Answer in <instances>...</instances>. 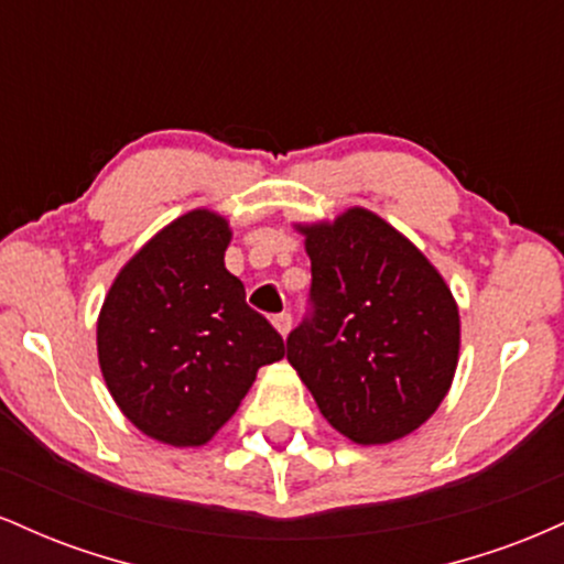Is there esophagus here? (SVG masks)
I'll list each match as a JSON object with an SVG mask.
<instances>
[{
	"mask_svg": "<svg viewBox=\"0 0 564 564\" xmlns=\"http://www.w3.org/2000/svg\"><path fill=\"white\" fill-rule=\"evenodd\" d=\"M273 326H275V332L281 334L283 339H286L289 332H291V315H289V313H281V315H275V318H273Z\"/></svg>",
	"mask_w": 564,
	"mask_h": 564,
	"instance_id": "esophagus-1",
	"label": "esophagus"
}]
</instances>
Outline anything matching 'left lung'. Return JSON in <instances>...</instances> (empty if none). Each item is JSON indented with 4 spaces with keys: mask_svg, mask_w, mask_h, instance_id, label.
I'll return each mask as SVG.
<instances>
[{
    "mask_svg": "<svg viewBox=\"0 0 564 564\" xmlns=\"http://www.w3.org/2000/svg\"><path fill=\"white\" fill-rule=\"evenodd\" d=\"M294 228L313 268V318L289 334V364L352 443L411 435L443 403L458 366L462 318L448 283L364 206Z\"/></svg>",
    "mask_w": 564,
    "mask_h": 564,
    "instance_id": "1",
    "label": "left lung"
}]
</instances>
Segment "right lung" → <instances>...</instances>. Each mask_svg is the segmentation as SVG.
<instances>
[{
	"instance_id": "obj_1",
	"label": "right lung",
	"mask_w": 564,
	"mask_h": 564,
	"mask_svg": "<svg viewBox=\"0 0 564 564\" xmlns=\"http://www.w3.org/2000/svg\"><path fill=\"white\" fill-rule=\"evenodd\" d=\"M230 223L191 209L161 228L113 278L97 315L108 392L142 435L198 448L230 422L281 334L246 304L225 268Z\"/></svg>"
}]
</instances>
